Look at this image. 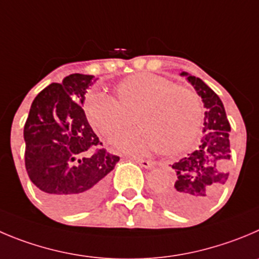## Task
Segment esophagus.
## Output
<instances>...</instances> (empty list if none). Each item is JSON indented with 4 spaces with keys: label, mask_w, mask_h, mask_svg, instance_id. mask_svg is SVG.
Instances as JSON below:
<instances>
[{
    "label": "esophagus",
    "mask_w": 259,
    "mask_h": 259,
    "mask_svg": "<svg viewBox=\"0 0 259 259\" xmlns=\"http://www.w3.org/2000/svg\"><path fill=\"white\" fill-rule=\"evenodd\" d=\"M133 159H134L135 162L139 163V165H141L142 167H144V168H152V167H153V165H154L153 161H149V159L139 158V157H134Z\"/></svg>",
    "instance_id": "obj_1"
}]
</instances>
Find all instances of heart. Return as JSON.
Instances as JSON below:
<instances>
[{"instance_id": "1", "label": "heart", "mask_w": 259, "mask_h": 259, "mask_svg": "<svg viewBox=\"0 0 259 259\" xmlns=\"http://www.w3.org/2000/svg\"><path fill=\"white\" fill-rule=\"evenodd\" d=\"M116 101L94 96L85 105L92 126L113 141L132 127L135 116L141 129L117 144L129 152L176 153L192 144L202 122L199 97L159 75L141 72L124 79L115 89Z\"/></svg>"}]
</instances>
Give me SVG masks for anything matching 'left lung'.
<instances>
[{"mask_svg":"<svg viewBox=\"0 0 259 259\" xmlns=\"http://www.w3.org/2000/svg\"><path fill=\"white\" fill-rule=\"evenodd\" d=\"M181 76L194 87L206 107L203 137L194 152L172 163L176 178L157 197L168 209L183 214H197L211 206L229 178L231 130L220 97L202 79L183 71Z\"/></svg>","mask_w":259,"mask_h":259,"instance_id":"obj_1","label":"left lung"}]
</instances>
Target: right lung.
Returning a JSON list of instances; mask_svg holds the SVG:
<instances>
[{"label": "right lung", "instance_id": "add662e5", "mask_svg": "<svg viewBox=\"0 0 259 259\" xmlns=\"http://www.w3.org/2000/svg\"><path fill=\"white\" fill-rule=\"evenodd\" d=\"M96 80L93 75L71 74L61 84L46 87L31 103L24 126L29 179L50 206L65 213L100 202L107 175L120 159L100 148L81 108Z\"/></svg>", "mask_w": 259, "mask_h": 259}]
</instances>
